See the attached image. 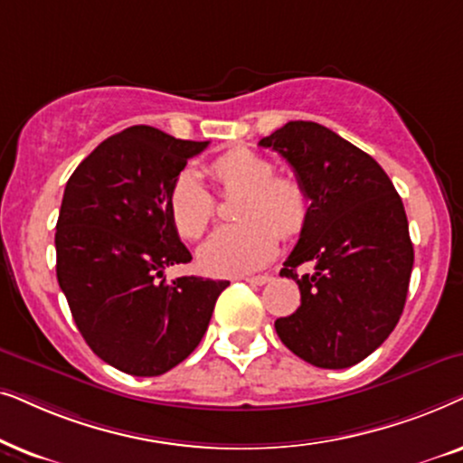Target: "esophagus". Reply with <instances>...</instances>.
<instances>
[{"instance_id":"esophagus-1","label":"esophagus","mask_w":463,"mask_h":463,"mask_svg":"<svg viewBox=\"0 0 463 463\" xmlns=\"http://www.w3.org/2000/svg\"><path fill=\"white\" fill-rule=\"evenodd\" d=\"M245 281L250 283V286H264V283L270 281L269 275H256V277H245Z\"/></svg>"}]
</instances>
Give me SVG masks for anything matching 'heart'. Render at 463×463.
Returning <instances> with one entry per match:
<instances>
[{
    "mask_svg": "<svg viewBox=\"0 0 463 463\" xmlns=\"http://www.w3.org/2000/svg\"><path fill=\"white\" fill-rule=\"evenodd\" d=\"M207 175L220 193H241L235 226L218 228L199 250V264L209 275L237 277L262 269L275 256L283 237L303 231L309 218V193L296 177L277 175L260 154L231 150L207 165ZM169 218L184 239H199L215 215V201L193 171L177 175L167 201Z\"/></svg>",
    "mask_w": 463,
    "mask_h": 463,
    "instance_id": "heart-1",
    "label": "heart"
}]
</instances>
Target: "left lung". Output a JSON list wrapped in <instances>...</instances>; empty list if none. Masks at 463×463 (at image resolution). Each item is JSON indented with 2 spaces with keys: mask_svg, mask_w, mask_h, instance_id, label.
<instances>
[{
  "mask_svg": "<svg viewBox=\"0 0 463 463\" xmlns=\"http://www.w3.org/2000/svg\"><path fill=\"white\" fill-rule=\"evenodd\" d=\"M260 146L288 160L311 201L281 269L298 283L300 307L277 319V335L313 366H354L402 316L415 260L402 199L377 160L317 122H288ZM300 263L314 273L298 278Z\"/></svg>",
  "mask_w": 463,
  "mask_h": 463,
  "instance_id": "left-lung-1",
  "label": "left lung"
}]
</instances>
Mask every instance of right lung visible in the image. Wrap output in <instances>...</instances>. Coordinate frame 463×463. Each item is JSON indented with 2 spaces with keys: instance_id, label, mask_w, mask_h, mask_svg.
<instances>
[{
  "instance_id": "obj_1",
  "label": "right lung",
  "mask_w": 463,
  "mask_h": 463,
  "mask_svg": "<svg viewBox=\"0 0 463 463\" xmlns=\"http://www.w3.org/2000/svg\"><path fill=\"white\" fill-rule=\"evenodd\" d=\"M209 141L128 127L101 141L67 180L57 235V279L80 335L133 377H158L196 349L228 281L177 277L190 262L169 218V193Z\"/></svg>"
}]
</instances>
